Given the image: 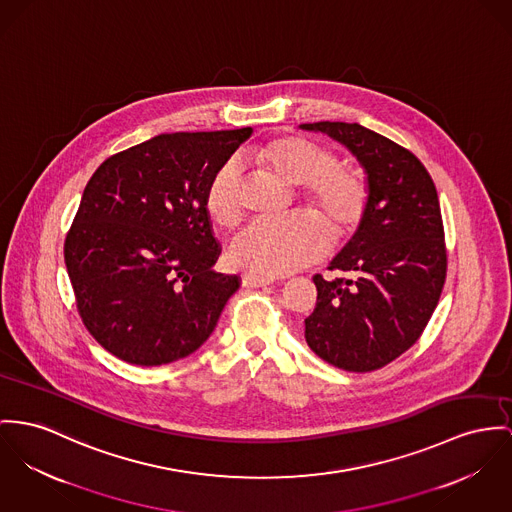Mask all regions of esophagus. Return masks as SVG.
I'll return each instance as SVG.
<instances>
[{
	"mask_svg": "<svg viewBox=\"0 0 512 512\" xmlns=\"http://www.w3.org/2000/svg\"><path fill=\"white\" fill-rule=\"evenodd\" d=\"M273 284V278L259 275H241V286L245 288H259V286H269Z\"/></svg>",
	"mask_w": 512,
	"mask_h": 512,
	"instance_id": "34e87169",
	"label": "esophagus"
}]
</instances>
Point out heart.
I'll return each instance as SVG.
<instances>
[{
	"instance_id": "obj_1",
	"label": "heart",
	"mask_w": 512,
	"mask_h": 512,
	"mask_svg": "<svg viewBox=\"0 0 512 512\" xmlns=\"http://www.w3.org/2000/svg\"><path fill=\"white\" fill-rule=\"evenodd\" d=\"M251 158L280 183L304 187V200L319 218L294 214L275 224L247 226L228 249L234 267L257 275H288L321 259L331 237L343 241L358 230L370 189L360 171L339 165L335 152L302 136H280L255 148ZM204 210L220 228H234L239 222V171L234 163L222 165L210 177Z\"/></svg>"
}]
</instances>
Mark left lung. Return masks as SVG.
Listing matches in <instances>:
<instances>
[{"label": "left lung", "mask_w": 512, "mask_h": 512, "mask_svg": "<svg viewBox=\"0 0 512 512\" xmlns=\"http://www.w3.org/2000/svg\"><path fill=\"white\" fill-rule=\"evenodd\" d=\"M343 144L364 169L370 202L331 261L345 276H314L317 304L306 343L347 372H370L405 353L427 327L446 278L440 204L425 165L358 122H306Z\"/></svg>", "instance_id": "left-lung-1"}]
</instances>
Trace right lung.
<instances>
[{"label":"right lung","mask_w":512,"mask_h":512,"mask_svg":"<svg viewBox=\"0 0 512 512\" xmlns=\"http://www.w3.org/2000/svg\"><path fill=\"white\" fill-rule=\"evenodd\" d=\"M251 134H159L85 185L64 259L83 325L120 360L169 364L212 335L239 278L212 271L220 245L204 189Z\"/></svg>","instance_id":"1"}]
</instances>
